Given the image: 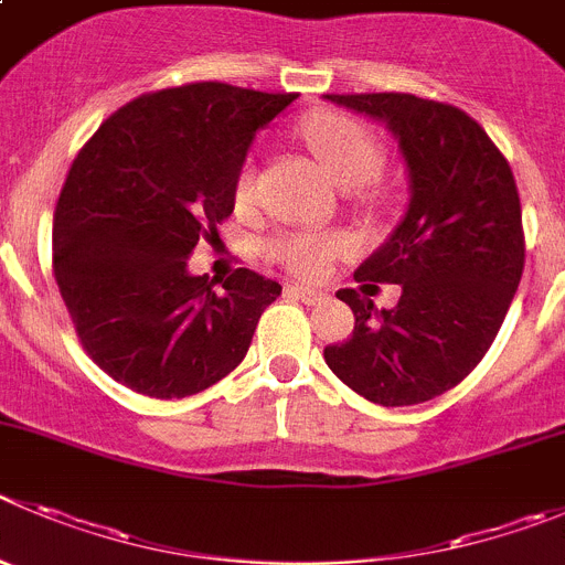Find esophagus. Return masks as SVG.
Instances as JSON below:
<instances>
[{
    "mask_svg": "<svg viewBox=\"0 0 565 565\" xmlns=\"http://www.w3.org/2000/svg\"><path fill=\"white\" fill-rule=\"evenodd\" d=\"M288 291H291L294 297L302 299L305 305L324 302V297H328V294H324V291H317V288H308V286H288Z\"/></svg>",
    "mask_w": 565,
    "mask_h": 565,
    "instance_id": "34e87169",
    "label": "esophagus"
}]
</instances>
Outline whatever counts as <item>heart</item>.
Instances as JSON below:
<instances>
[{"instance_id":"heart-1","label":"heart","mask_w":565,"mask_h":565,"mask_svg":"<svg viewBox=\"0 0 565 565\" xmlns=\"http://www.w3.org/2000/svg\"><path fill=\"white\" fill-rule=\"evenodd\" d=\"M299 137L339 184L372 188L384 164V145L372 128L341 111L310 114L299 122ZM255 195V170H241L235 181L237 204H248ZM355 241L347 232L288 230L268 241L266 252L299 277H322L335 257L350 255Z\"/></svg>"}]
</instances>
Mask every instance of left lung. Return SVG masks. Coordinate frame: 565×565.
<instances>
[{"label":"left lung","instance_id":"left-lung-1","mask_svg":"<svg viewBox=\"0 0 565 565\" xmlns=\"http://www.w3.org/2000/svg\"><path fill=\"white\" fill-rule=\"evenodd\" d=\"M386 120L408 164L412 204L390 241L355 271L364 282L403 288L377 313L355 288V328L324 361L361 397L381 406H414L476 370L510 310L524 274L526 241L510 162L479 122L451 103L403 92L324 95Z\"/></svg>","mask_w":565,"mask_h":565}]
</instances>
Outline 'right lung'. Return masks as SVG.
I'll list each match as a JSON object with an SVG mask.
<instances>
[{"instance_id": "1", "label": "right lung", "mask_w": 565, "mask_h": 565, "mask_svg": "<svg viewBox=\"0 0 565 565\" xmlns=\"http://www.w3.org/2000/svg\"><path fill=\"white\" fill-rule=\"evenodd\" d=\"M299 95L199 81L139 95L77 151L53 218V274L83 350L139 395L188 397L230 375L282 286L188 274L235 210L257 128Z\"/></svg>"}]
</instances>
